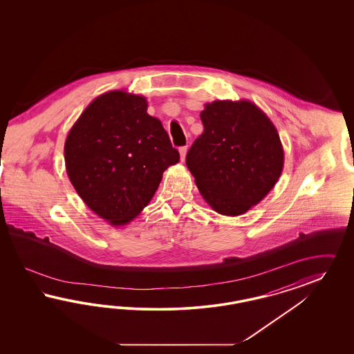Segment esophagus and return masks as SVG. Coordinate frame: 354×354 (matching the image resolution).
I'll use <instances>...</instances> for the list:
<instances>
[{
  "label": "esophagus",
  "mask_w": 354,
  "mask_h": 354,
  "mask_svg": "<svg viewBox=\"0 0 354 354\" xmlns=\"http://www.w3.org/2000/svg\"><path fill=\"white\" fill-rule=\"evenodd\" d=\"M187 150H188L187 147H182V148L179 149V153H180V160H182L183 162H184V160H185V156H187Z\"/></svg>",
  "instance_id": "34e87169"
}]
</instances>
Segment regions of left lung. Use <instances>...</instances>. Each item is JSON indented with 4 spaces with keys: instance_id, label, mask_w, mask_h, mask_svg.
<instances>
[{
    "instance_id": "8db88e82",
    "label": "left lung",
    "mask_w": 354,
    "mask_h": 354,
    "mask_svg": "<svg viewBox=\"0 0 354 354\" xmlns=\"http://www.w3.org/2000/svg\"><path fill=\"white\" fill-rule=\"evenodd\" d=\"M200 117L204 132L187 154V167L214 212L244 214L268 196L283 171L278 129L248 100L205 104Z\"/></svg>"
}]
</instances>
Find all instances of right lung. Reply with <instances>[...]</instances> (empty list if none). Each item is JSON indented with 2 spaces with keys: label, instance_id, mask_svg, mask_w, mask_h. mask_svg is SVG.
<instances>
[{
  "label": "right lung",
  "instance_id": "obj_1",
  "mask_svg": "<svg viewBox=\"0 0 354 354\" xmlns=\"http://www.w3.org/2000/svg\"><path fill=\"white\" fill-rule=\"evenodd\" d=\"M144 96L123 89L96 97L64 141L68 179L86 206L114 227L149 204L163 171L179 162Z\"/></svg>",
  "mask_w": 354,
  "mask_h": 354
}]
</instances>
